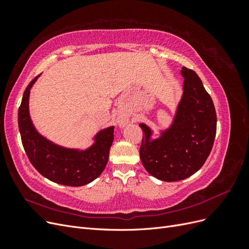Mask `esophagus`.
<instances>
[{
  "mask_svg": "<svg viewBox=\"0 0 249 249\" xmlns=\"http://www.w3.org/2000/svg\"><path fill=\"white\" fill-rule=\"evenodd\" d=\"M117 123H118V124H119V125H124V124H125V119H124V118H119V119L117 120Z\"/></svg>",
  "mask_w": 249,
  "mask_h": 249,
  "instance_id": "1",
  "label": "esophagus"
}]
</instances>
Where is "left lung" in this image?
<instances>
[{"mask_svg": "<svg viewBox=\"0 0 249 249\" xmlns=\"http://www.w3.org/2000/svg\"><path fill=\"white\" fill-rule=\"evenodd\" d=\"M183 95L172 124L152 139L153 130L140 124L144 136L140 159L146 171L164 182L189 178L205 164L216 136V111L196 72L182 67Z\"/></svg>", "mask_w": 249, "mask_h": 249, "instance_id": "8db88e82", "label": "left lung"}]
</instances>
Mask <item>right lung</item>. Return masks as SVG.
I'll list each match as a JSON object with an SVG mask.
<instances>
[{
  "label": "right lung",
  "mask_w": 249,
  "mask_h": 249,
  "mask_svg": "<svg viewBox=\"0 0 249 249\" xmlns=\"http://www.w3.org/2000/svg\"><path fill=\"white\" fill-rule=\"evenodd\" d=\"M38 77L30 82L18 109V129L29 160L40 175L54 183L71 187L91 183L108 163L114 126L96 133L93 144L86 149L67 148L43 137L35 129L29 112L30 90Z\"/></svg>",
  "instance_id": "1"
}]
</instances>
